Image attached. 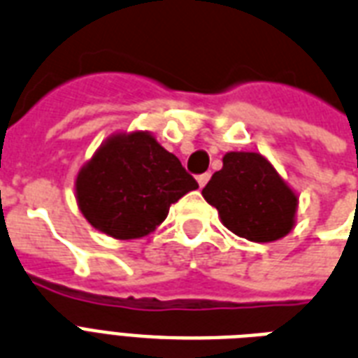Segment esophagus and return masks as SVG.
<instances>
[{
    "label": "esophagus",
    "instance_id": "34e87169",
    "mask_svg": "<svg viewBox=\"0 0 358 358\" xmlns=\"http://www.w3.org/2000/svg\"><path fill=\"white\" fill-rule=\"evenodd\" d=\"M210 173H201V176H198V185L199 188H203L205 185H207V181H209Z\"/></svg>",
    "mask_w": 358,
    "mask_h": 358
}]
</instances>
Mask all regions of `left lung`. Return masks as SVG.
Listing matches in <instances>:
<instances>
[{"label":"left lung","mask_w":358,"mask_h":358,"mask_svg":"<svg viewBox=\"0 0 358 358\" xmlns=\"http://www.w3.org/2000/svg\"><path fill=\"white\" fill-rule=\"evenodd\" d=\"M201 190L229 231L252 243H271L295 226L299 198L263 155L231 151Z\"/></svg>","instance_id":"1"}]
</instances>
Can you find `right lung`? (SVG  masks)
I'll return each instance as SVG.
<instances>
[{
	"label": "right lung",
	"instance_id": "1",
	"mask_svg": "<svg viewBox=\"0 0 358 358\" xmlns=\"http://www.w3.org/2000/svg\"><path fill=\"white\" fill-rule=\"evenodd\" d=\"M76 201L85 220L113 239L145 237L170 205L198 182L176 155L145 130L110 136L76 176Z\"/></svg>",
	"mask_w": 358,
	"mask_h": 358
}]
</instances>
